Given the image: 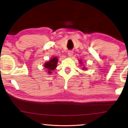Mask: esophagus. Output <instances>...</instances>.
Returning a JSON list of instances; mask_svg holds the SVG:
<instances>
[{
  "label": "esophagus",
  "instance_id": "esophagus-1",
  "mask_svg": "<svg viewBox=\"0 0 128 128\" xmlns=\"http://www.w3.org/2000/svg\"><path fill=\"white\" fill-rule=\"evenodd\" d=\"M73 53H74V52L72 50H69L68 52V56H70V57H71V56L73 55Z\"/></svg>",
  "mask_w": 128,
  "mask_h": 128
}]
</instances>
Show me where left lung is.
<instances>
[{
    "instance_id": "obj_1",
    "label": "left lung",
    "mask_w": 128,
    "mask_h": 128,
    "mask_svg": "<svg viewBox=\"0 0 128 128\" xmlns=\"http://www.w3.org/2000/svg\"><path fill=\"white\" fill-rule=\"evenodd\" d=\"M80 61H81V60H80ZM80 63H82V62H80ZM82 69H83V70H85V69H86V68H82Z\"/></svg>"
}]
</instances>
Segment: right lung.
<instances>
[{
  "label": "right lung",
  "mask_w": 128,
  "mask_h": 128,
  "mask_svg": "<svg viewBox=\"0 0 128 128\" xmlns=\"http://www.w3.org/2000/svg\"><path fill=\"white\" fill-rule=\"evenodd\" d=\"M58 60L57 57H54L51 58L49 61L45 63L44 66L45 68L47 69V70H48V72L49 74H51L52 71L54 70L57 68Z\"/></svg>",
  "instance_id": "right-lung-1"
}]
</instances>
